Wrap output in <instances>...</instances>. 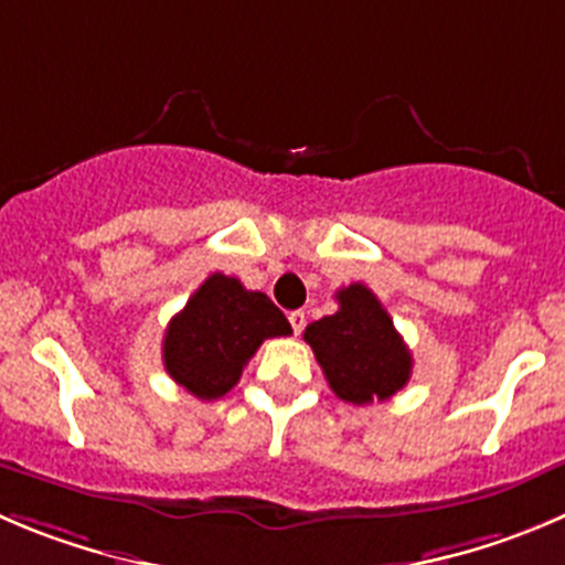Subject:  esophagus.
I'll return each mask as SVG.
<instances>
[{"label": "esophagus", "mask_w": 565, "mask_h": 565, "mask_svg": "<svg viewBox=\"0 0 565 565\" xmlns=\"http://www.w3.org/2000/svg\"><path fill=\"white\" fill-rule=\"evenodd\" d=\"M288 321H291V327H294V332H302L305 330V324H308V316L302 313V310H294V313H288Z\"/></svg>", "instance_id": "1"}]
</instances>
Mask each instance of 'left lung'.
<instances>
[{
  "label": "left lung",
  "mask_w": 565,
  "mask_h": 565,
  "mask_svg": "<svg viewBox=\"0 0 565 565\" xmlns=\"http://www.w3.org/2000/svg\"><path fill=\"white\" fill-rule=\"evenodd\" d=\"M335 299V313L305 327L332 394L352 405L391 399L411 380V349L366 286L352 282Z\"/></svg>",
  "instance_id": "left-lung-1"
}]
</instances>
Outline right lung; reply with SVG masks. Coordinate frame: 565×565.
<instances>
[{
    "label": "right lung",
    "mask_w": 565,
    "mask_h": 565,
    "mask_svg": "<svg viewBox=\"0 0 565 565\" xmlns=\"http://www.w3.org/2000/svg\"><path fill=\"white\" fill-rule=\"evenodd\" d=\"M279 335H291L282 310L266 294L246 291L241 279L216 271L166 327L163 366L188 394L211 402L238 383L266 338Z\"/></svg>",
    "instance_id": "1"
}]
</instances>
